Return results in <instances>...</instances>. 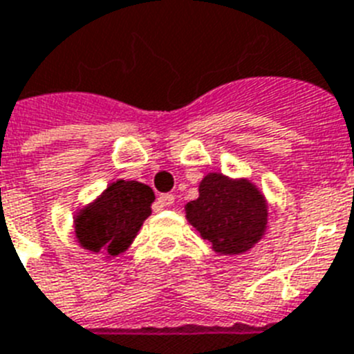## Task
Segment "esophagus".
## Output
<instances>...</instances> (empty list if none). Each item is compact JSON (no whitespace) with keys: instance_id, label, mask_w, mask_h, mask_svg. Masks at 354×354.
<instances>
[{"instance_id":"1","label":"esophagus","mask_w":354,"mask_h":354,"mask_svg":"<svg viewBox=\"0 0 354 354\" xmlns=\"http://www.w3.org/2000/svg\"><path fill=\"white\" fill-rule=\"evenodd\" d=\"M174 202H175V197L171 195V193H165V195H161V197L157 198V204H159L161 207L174 206Z\"/></svg>"}]
</instances>
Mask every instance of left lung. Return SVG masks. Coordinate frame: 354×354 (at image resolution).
Listing matches in <instances>:
<instances>
[{
    "label": "left lung",
    "instance_id": "obj_1",
    "mask_svg": "<svg viewBox=\"0 0 354 354\" xmlns=\"http://www.w3.org/2000/svg\"><path fill=\"white\" fill-rule=\"evenodd\" d=\"M186 220L216 254L238 256L265 236L268 202L247 177L232 179L211 171L198 184V198L186 206Z\"/></svg>",
    "mask_w": 354,
    "mask_h": 354
}]
</instances>
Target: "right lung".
I'll return each mask as SVG.
<instances>
[{
  "label": "right lung",
  "instance_id": "1",
  "mask_svg": "<svg viewBox=\"0 0 354 354\" xmlns=\"http://www.w3.org/2000/svg\"><path fill=\"white\" fill-rule=\"evenodd\" d=\"M156 201L152 188L138 180L118 179L73 216L78 245L111 261L132 245Z\"/></svg>",
  "mask_w": 354,
  "mask_h": 354
}]
</instances>
